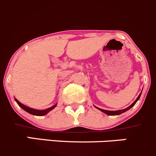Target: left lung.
Listing matches in <instances>:
<instances>
[{
  "instance_id": "left-lung-1",
  "label": "left lung",
  "mask_w": 156,
  "mask_h": 156,
  "mask_svg": "<svg viewBox=\"0 0 156 156\" xmlns=\"http://www.w3.org/2000/svg\"><path fill=\"white\" fill-rule=\"evenodd\" d=\"M141 93H142V92H141ZM141 93H140V95L138 96V97H137V98L136 99V100H135V101L133 102V103H132V104L130 105V106H128V107H127V108H125V109H122V110H117V111H108V110L102 109V108H98V107H96V106H95V107L97 108V109H99V110H100V111H101V112H104L105 114L108 115H120V114H122V113L125 112L127 111V110H129V109H130V108H132V107H133V106H134L135 104H136V102H137V100H139L140 97Z\"/></svg>"
}]
</instances>
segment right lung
<instances>
[{
  "mask_svg": "<svg viewBox=\"0 0 156 156\" xmlns=\"http://www.w3.org/2000/svg\"><path fill=\"white\" fill-rule=\"evenodd\" d=\"M15 101L16 102L17 104H18L20 107L23 108V109H24L25 111H26L27 112L30 113V114L33 115H37V116L45 115L48 114L49 112L51 111L52 109H53V108L56 107V105H57V104L54 105V106H51V107L47 108V109H44V110H38V109H34V108H31L30 107H28V106H25V105H23V103H20V102L19 101V100H17L16 98H15Z\"/></svg>",
  "mask_w": 156,
  "mask_h": 156,
  "instance_id": "obj_1",
  "label": "right lung"
}]
</instances>
